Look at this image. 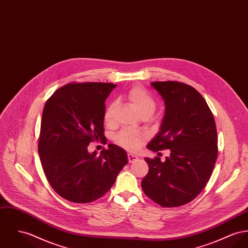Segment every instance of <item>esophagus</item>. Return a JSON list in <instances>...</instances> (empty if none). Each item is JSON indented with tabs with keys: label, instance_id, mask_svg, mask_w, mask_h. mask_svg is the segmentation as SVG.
<instances>
[{
	"label": "esophagus",
	"instance_id": "esophagus-1",
	"mask_svg": "<svg viewBox=\"0 0 248 248\" xmlns=\"http://www.w3.org/2000/svg\"><path fill=\"white\" fill-rule=\"evenodd\" d=\"M128 160H129V163H134L138 160V157L133 154H128Z\"/></svg>",
	"mask_w": 248,
	"mask_h": 248
}]
</instances>
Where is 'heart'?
I'll use <instances>...</instances> for the list:
<instances>
[{"label":"heart","mask_w":248,"mask_h":248,"mask_svg":"<svg viewBox=\"0 0 248 248\" xmlns=\"http://www.w3.org/2000/svg\"><path fill=\"white\" fill-rule=\"evenodd\" d=\"M127 97L141 116L149 117L154 113L156 109V100L142 86L136 85L132 87L128 91ZM116 109V101H113L107 107L103 116L104 123L107 126H112L115 123ZM114 140L120 147L130 151H135L144 143L145 136L140 132L123 130L116 134Z\"/></svg>","instance_id":"b5f03b06"}]
</instances>
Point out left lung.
I'll use <instances>...</instances> for the list:
<instances>
[{
    "label": "left lung",
    "instance_id": "obj_1",
    "mask_svg": "<svg viewBox=\"0 0 248 248\" xmlns=\"http://www.w3.org/2000/svg\"><path fill=\"white\" fill-rule=\"evenodd\" d=\"M163 97L161 131L148 145L170 156L146 158L149 173L142 181L146 196L164 208L180 207L198 197L209 182L218 153L215 117L206 100L191 85L166 81L150 83Z\"/></svg>",
    "mask_w": 248,
    "mask_h": 248
}]
</instances>
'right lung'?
I'll list each match as a JSON object with an SVG mask.
<instances>
[{"instance_id":"1","label":"right lung","mask_w":248,"mask_h":248,"mask_svg":"<svg viewBox=\"0 0 248 248\" xmlns=\"http://www.w3.org/2000/svg\"><path fill=\"white\" fill-rule=\"evenodd\" d=\"M112 83H69L58 88L45 103L38 138V153L52 189L75 203L103 197L128 164L126 151L114 144L100 155L88 145L104 136L105 99Z\"/></svg>"}]
</instances>
